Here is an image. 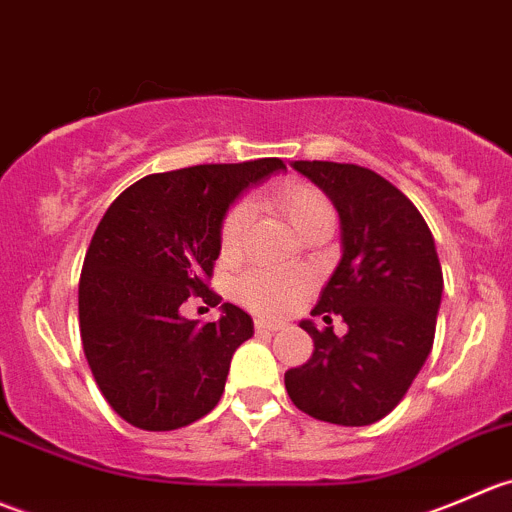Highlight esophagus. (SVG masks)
<instances>
[{
	"label": "esophagus",
	"mask_w": 512,
	"mask_h": 512,
	"mask_svg": "<svg viewBox=\"0 0 512 512\" xmlns=\"http://www.w3.org/2000/svg\"><path fill=\"white\" fill-rule=\"evenodd\" d=\"M283 323H276V321H266V318H256V331H281Z\"/></svg>",
	"instance_id": "obj_1"
}]
</instances>
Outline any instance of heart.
Wrapping results in <instances>:
<instances>
[{"label": "heart", "instance_id": "obj_1", "mask_svg": "<svg viewBox=\"0 0 512 512\" xmlns=\"http://www.w3.org/2000/svg\"><path fill=\"white\" fill-rule=\"evenodd\" d=\"M271 204L286 216L288 224L301 236L311 234L318 226H333V206L323 191L301 181H286L271 191ZM251 219V206L246 201L236 204L226 214L221 226V251L236 254ZM313 291V276L301 268L291 271H254L239 283V298L263 316H286L308 293Z\"/></svg>", "mask_w": 512, "mask_h": 512}]
</instances>
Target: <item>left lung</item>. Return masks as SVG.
<instances>
[{
  "instance_id": "1",
  "label": "left lung",
  "mask_w": 512,
  "mask_h": 512,
  "mask_svg": "<svg viewBox=\"0 0 512 512\" xmlns=\"http://www.w3.org/2000/svg\"><path fill=\"white\" fill-rule=\"evenodd\" d=\"M331 199L341 261L301 328L313 356L286 371L298 411L336 426H371L393 411L430 356L443 271L421 211L376 171L336 161H291ZM349 333L336 337L330 316Z\"/></svg>"
}]
</instances>
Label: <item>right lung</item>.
Wrapping results in <instances>:
<instances>
[{"label": "right lung", "instance_id": "add662e5", "mask_svg": "<svg viewBox=\"0 0 512 512\" xmlns=\"http://www.w3.org/2000/svg\"><path fill=\"white\" fill-rule=\"evenodd\" d=\"M283 169L281 159H256L151 174L106 209L79 278V328L96 386L126 423L176 430L221 401L254 321L222 303L220 321L199 327L180 306L189 295L221 302L206 278L226 214L249 186Z\"/></svg>", "mask_w": 512, "mask_h": 512}]
</instances>
